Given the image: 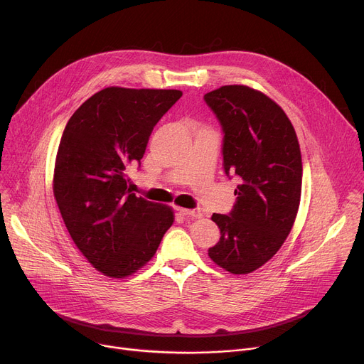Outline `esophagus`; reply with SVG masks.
Masks as SVG:
<instances>
[{"label": "esophagus", "mask_w": 364, "mask_h": 364, "mask_svg": "<svg viewBox=\"0 0 364 364\" xmlns=\"http://www.w3.org/2000/svg\"><path fill=\"white\" fill-rule=\"evenodd\" d=\"M177 212H178L180 215H183V216H190V218H196V219L202 218V213H200V212H197V210H191V209L178 208V209H177Z\"/></svg>", "instance_id": "obj_1"}]
</instances>
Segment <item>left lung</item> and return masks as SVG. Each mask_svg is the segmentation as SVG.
<instances>
[{
	"label": "left lung",
	"mask_w": 364,
	"mask_h": 364,
	"mask_svg": "<svg viewBox=\"0 0 364 364\" xmlns=\"http://www.w3.org/2000/svg\"><path fill=\"white\" fill-rule=\"evenodd\" d=\"M223 132V168L242 183L229 215L213 213L220 229L209 257L232 274L264 266L283 245L301 203L302 155L294 127L269 95L223 85L205 95Z\"/></svg>",
	"instance_id": "8db88e82"
}]
</instances>
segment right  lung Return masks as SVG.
<instances>
[{
  "label": "right lung",
  "instance_id": "1",
  "mask_svg": "<svg viewBox=\"0 0 364 364\" xmlns=\"http://www.w3.org/2000/svg\"><path fill=\"white\" fill-rule=\"evenodd\" d=\"M181 95L180 90L107 87L65 126L53 196L74 244L107 277L141 270L174 222L173 208L130 193L126 171L142 159L154 126Z\"/></svg>",
  "mask_w": 364,
  "mask_h": 364
}]
</instances>
